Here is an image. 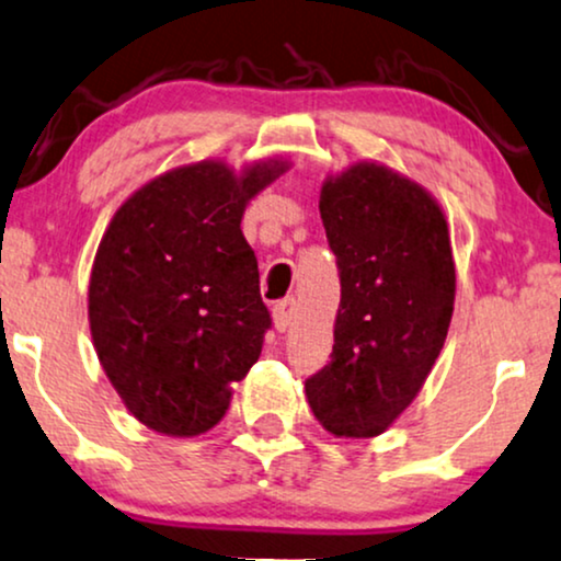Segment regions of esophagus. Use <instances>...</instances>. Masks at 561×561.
I'll use <instances>...</instances> for the list:
<instances>
[{
  "label": "esophagus",
  "mask_w": 561,
  "mask_h": 561,
  "mask_svg": "<svg viewBox=\"0 0 561 561\" xmlns=\"http://www.w3.org/2000/svg\"><path fill=\"white\" fill-rule=\"evenodd\" d=\"M295 318H297V302L293 300V297H287V300H282V302L274 305V325H276V331L293 329Z\"/></svg>",
  "instance_id": "obj_1"
}]
</instances>
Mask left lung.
I'll use <instances>...</instances> for the list:
<instances>
[{"mask_svg": "<svg viewBox=\"0 0 561 561\" xmlns=\"http://www.w3.org/2000/svg\"><path fill=\"white\" fill-rule=\"evenodd\" d=\"M318 207L342 302L331 359L305 396L333 435L375 437L416 399L448 336V222L427 191L375 162L325 181Z\"/></svg>", "mask_w": 561, "mask_h": 561, "instance_id": "obj_1", "label": "left lung"}]
</instances>
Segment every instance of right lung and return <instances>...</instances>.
Instances as JSON below:
<instances>
[{"label":"right lung","mask_w":561,"mask_h":561,"mask_svg":"<svg viewBox=\"0 0 561 561\" xmlns=\"http://www.w3.org/2000/svg\"><path fill=\"white\" fill-rule=\"evenodd\" d=\"M287 162L243 175L196 162L141 186L111 219L90 276L98 359L141 424L202 435L230 407L272 329L240 219Z\"/></svg>","instance_id":"add662e5"}]
</instances>
